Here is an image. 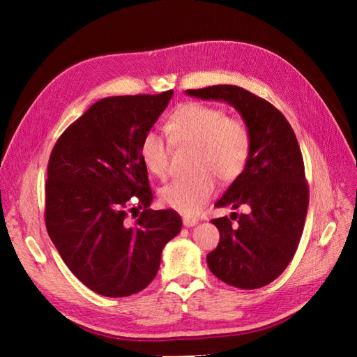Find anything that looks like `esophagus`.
I'll use <instances>...</instances> for the list:
<instances>
[{
    "mask_svg": "<svg viewBox=\"0 0 357 357\" xmlns=\"http://www.w3.org/2000/svg\"><path fill=\"white\" fill-rule=\"evenodd\" d=\"M198 223L197 218H190V215H183V225L186 226V228H192V226H195Z\"/></svg>",
    "mask_w": 357,
    "mask_h": 357,
    "instance_id": "1",
    "label": "esophagus"
}]
</instances>
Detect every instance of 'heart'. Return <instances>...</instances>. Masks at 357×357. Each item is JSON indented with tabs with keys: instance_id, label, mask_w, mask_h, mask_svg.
Listing matches in <instances>:
<instances>
[{
	"instance_id": "b5f03b06",
	"label": "heart",
	"mask_w": 357,
	"mask_h": 357,
	"mask_svg": "<svg viewBox=\"0 0 357 357\" xmlns=\"http://www.w3.org/2000/svg\"><path fill=\"white\" fill-rule=\"evenodd\" d=\"M169 139L193 147L192 169L160 189V201L185 214L199 213L215 190V177L232 181L244 171L252 150V135L240 119L226 117L218 107L190 102L178 107L165 123ZM139 156L150 174L165 178L169 171V146L160 134L147 132Z\"/></svg>"
}]
</instances>
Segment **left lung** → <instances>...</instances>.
Returning a JSON list of instances; mask_svg holds the SVG:
<instances>
[{"mask_svg":"<svg viewBox=\"0 0 357 357\" xmlns=\"http://www.w3.org/2000/svg\"><path fill=\"white\" fill-rule=\"evenodd\" d=\"M186 95L222 101L238 112L252 135L241 174L215 207H243L244 214L213 219L219 245L207 255L210 271L229 286L257 289L282 274L294 257L308 208L304 162L294 129L273 104L238 86L189 89Z\"/></svg>","mask_w":357,"mask_h":357,"instance_id":"8db88e82","label":"left lung"}]
</instances>
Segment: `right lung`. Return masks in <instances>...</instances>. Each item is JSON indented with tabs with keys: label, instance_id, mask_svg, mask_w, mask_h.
<instances>
[{
	"label": "right lung",
	"instance_id": "1",
	"mask_svg": "<svg viewBox=\"0 0 357 357\" xmlns=\"http://www.w3.org/2000/svg\"><path fill=\"white\" fill-rule=\"evenodd\" d=\"M171 96L167 91L100 100L52 150L49 236L70 271L102 296H129L146 289L158 274L162 248L181 231L177 213L149 208L153 193L139 156L143 137ZM134 196L144 211L131 225L126 208Z\"/></svg>",
	"mask_w": 357,
	"mask_h": 357
}]
</instances>
